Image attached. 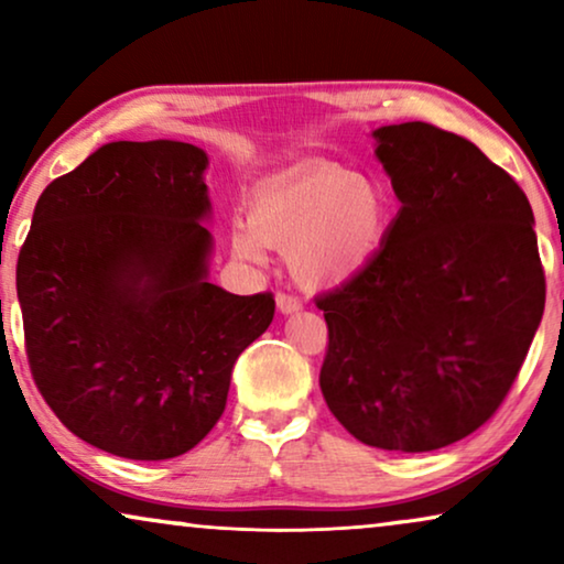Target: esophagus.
<instances>
[{"label": "esophagus", "instance_id": "obj_1", "mask_svg": "<svg viewBox=\"0 0 564 564\" xmlns=\"http://www.w3.org/2000/svg\"><path fill=\"white\" fill-rule=\"evenodd\" d=\"M276 307H280L282 313H295L303 307V300L292 295V292H280V295H276Z\"/></svg>", "mask_w": 564, "mask_h": 564}]
</instances>
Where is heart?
Returning a JSON list of instances; mask_svg holds the SVG:
<instances>
[{
  "label": "heart",
  "mask_w": 564,
  "mask_h": 564,
  "mask_svg": "<svg viewBox=\"0 0 564 564\" xmlns=\"http://www.w3.org/2000/svg\"><path fill=\"white\" fill-rule=\"evenodd\" d=\"M388 215L372 182L338 164H307L264 184L253 223H238L234 249L261 261L264 246L292 251L300 280L341 282L380 249Z\"/></svg>",
  "instance_id": "obj_1"
}]
</instances>
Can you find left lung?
<instances>
[{
  "mask_svg": "<svg viewBox=\"0 0 564 564\" xmlns=\"http://www.w3.org/2000/svg\"><path fill=\"white\" fill-rule=\"evenodd\" d=\"M400 213L375 257L315 297L323 398L361 444L431 452L490 421L519 377L546 282L523 189L431 122L375 130Z\"/></svg>",
  "mask_w": 564,
  "mask_h": 564,
  "instance_id": "8db88e82",
  "label": "left lung"
}]
</instances>
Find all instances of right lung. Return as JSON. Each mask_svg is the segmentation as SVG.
Instances as JSON below:
<instances>
[{
	"instance_id": "right-lung-1",
	"label": "right lung",
	"mask_w": 564,
	"mask_h": 564,
	"mask_svg": "<svg viewBox=\"0 0 564 564\" xmlns=\"http://www.w3.org/2000/svg\"><path fill=\"white\" fill-rule=\"evenodd\" d=\"M203 149L118 141L53 180L18 257L35 388L58 421L126 459H172L226 411L238 354L272 292L207 282Z\"/></svg>"
}]
</instances>
